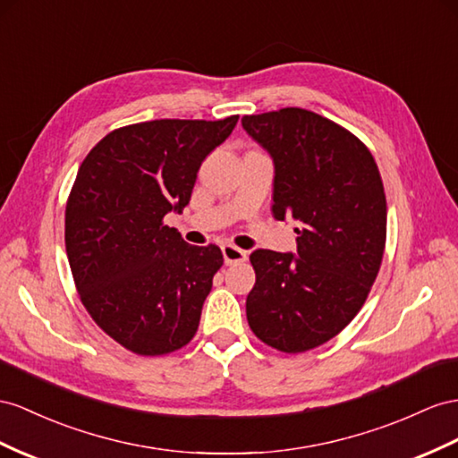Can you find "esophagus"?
I'll list each match as a JSON object with an SVG mask.
<instances>
[{"instance_id": "esophagus-1", "label": "esophagus", "mask_w": 458, "mask_h": 458, "mask_svg": "<svg viewBox=\"0 0 458 458\" xmlns=\"http://www.w3.org/2000/svg\"><path fill=\"white\" fill-rule=\"evenodd\" d=\"M222 255H225V263L226 265L243 263L245 259H248V251H243V250L236 248V245H232V243L222 245Z\"/></svg>"}]
</instances>
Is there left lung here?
I'll use <instances>...</instances> for the list:
<instances>
[{
  "mask_svg": "<svg viewBox=\"0 0 458 458\" xmlns=\"http://www.w3.org/2000/svg\"><path fill=\"white\" fill-rule=\"evenodd\" d=\"M242 125L273 158V216L298 222L296 253L250 255L245 313L257 338L298 354L341 333L369 294L386 238L383 182L368 147L319 114L283 108Z\"/></svg>",
  "mask_w": 458,
  "mask_h": 458,
  "instance_id": "1",
  "label": "left lung"
}]
</instances>
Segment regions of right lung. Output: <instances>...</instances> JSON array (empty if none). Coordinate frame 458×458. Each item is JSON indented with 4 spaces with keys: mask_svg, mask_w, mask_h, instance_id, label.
Segmentation results:
<instances>
[{
    "mask_svg": "<svg viewBox=\"0 0 458 458\" xmlns=\"http://www.w3.org/2000/svg\"><path fill=\"white\" fill-rule=\"evenodd\" d=\"M236 123L238 115L120 127L77 172L65 207L75 286L100 329L135 354H168L197 331L225 259L216 245H190L162 220L190 203L203 160Z\"/></svg>",
    "mask_w": 458,
    "mask_h": 458,
    "instance_id": "1",
    "label": "right lung"
}]
</instances>
